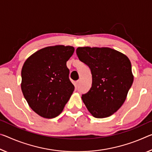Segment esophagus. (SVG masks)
<instances>
[{"label":"esophagus","instance_id":"1","mask_svg":"<svg viewBox=\"0 0 152 152\" xmlns=\"http://www.w3.org/2000/svg\"><path fill=\"white\" fill-rule=\"evenodd\" d=\"M80 85V80H78V81H76V86H78V85Z\"/></svg>","mask_w":152,"mask_h":152}]
</instances>
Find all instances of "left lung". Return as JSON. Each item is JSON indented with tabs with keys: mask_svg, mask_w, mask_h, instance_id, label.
Segmentation results:
<instances>
[{
	"mask_svg": "<svg viewBox=\"0 0 152 152\" xmlns=\"http://www.w3.org/2000/svg\"><path fill=\"white\" fill-rule=\"evenodd\" d=\"M76 54L88 66L92 86L82 99L94 117L110 116L123 104L133 83L129 59L107 47H78Z\"/></svg>",
	"mask_w": 152,
	"mask_h": 152,
	"instance_id": "1",
	"label": "left lung"
}]
</instances>
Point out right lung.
<instances>
[{
    "mask_svg": "<svg viewBox=\"0 0 152 152\" xmlns=\"http://www.w3.org/2000/svg\"><path fill=\"white\" fill-rule=\"evenodd\" d=\"M74 48L57 45L34 53L21 69V91L30 107L40 116L53 118L61 114L74 86L66 62Z\"/></svg>",
    "mask_w": 152,
    "mask_h": 152,
    "instance_id": "add662e5",
    "label": "right lung"
}]
</instances>
